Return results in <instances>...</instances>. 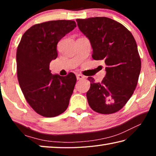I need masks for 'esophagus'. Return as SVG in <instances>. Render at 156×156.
<instances>
[{"label":"esophagus","mask_w":156,"mask_h":156,"mask_svg":"<svg viewBox=\"0 0 156 156\" xmlns=\"http://www.w3.org/2000/svg\"><path fill=\"white\" fill-rule=\"evenodd\" d=\"M76 78H77V80H82V79L84 78V76L81 74H77L76 75Z\"/></svg>","instance_id":"34e87169"}]
</instances>
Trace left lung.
<instances>
[{
  "mask_svg": "<svg viewBox=\"0 0 156 156\" xmlns=\"http://www.w3.org/2000/svg\"><path fill=\"white\" fill-rule=\"evenodd\" d=\"M79 30L90 41L96 60H104L106 75L101 83L89 77L87 92L92 109L102 114L118 112L133 95L141 70V60L132 34L107 17L77 19Z\"/></svg>",
  "mask_w": 156,
  "mask_h": 156,
  "instance_id": "left-lung-1",
  "label": "left lung"
}]
</instances>
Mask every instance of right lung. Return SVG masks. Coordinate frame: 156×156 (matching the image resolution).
Instances as JSON below:
<instances>
[{
    "instance_id": "add662e5",
    "label": "right lung",
    "mask_w": 156,
    "mask_h": 156,
    "mask_svg": "<svg viewBox=\"0 0 156 156\" xmlns=\"http://www.w3.org/2000/svg\"><path fill=\"white\" fill-rule=\"evenodd\" d=\"M76 27L73 20H51L33 25L23 34L16 51L17 76L31 107L44 117L67 109L76 83L73 73L52 75L49 64L58 57L57 44Z\"/></svg>"
}]
</instances>
